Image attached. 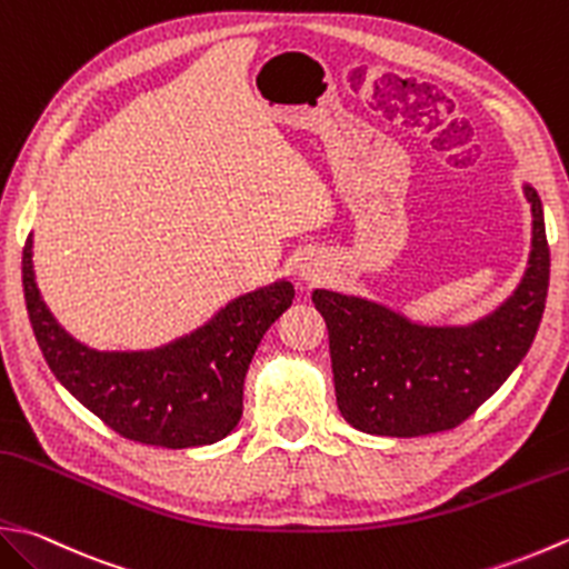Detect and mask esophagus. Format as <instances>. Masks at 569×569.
Masks as SVG:
<instances>
[{
    "label": "esophagus",
    "mask_w": 569,
    "mask_h": 569,
    "mask_svg": "<svg viewBox=\"0 0 569 569\" xmlns=\"http://www.w3.org/2000/svg\"><path fill=\"white\" fill-rule=\"evenodd\" d=\"M298 278L306 283H316L322 278V263L318 259H303L298 266Z\"/></svg>",
    "instance_id": "esophagus-1"
}]
</instances>
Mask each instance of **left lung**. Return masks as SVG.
Returning a JSON list of instances; mask_svg holds the SVG:
<instances>
[{"instance_id": "left-lung-1", "label": "left lung", "mask_w": 569, "mask_h": 569, "mask_svg": "<svg viewBox=\"0 0 569 569\" xmlns=\"http://www.w3.org/2000/svg\"><path fill=\"white\" fill-rule=\"evenodd\" d=\"M532 231L513 293L469 322L417 320L382 300L316 288L328 326L338 409L375 437H421L461 425L526 358L550 281V249L538 189L528 180Z\"/></svg>"}]
</instances>
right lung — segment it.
<instances>
[{
    "mask_svg": "<svg viewBox=\"0 0 569 569\" xmlns=\"http://www.w3.org/2000/svg\"><path fill=\"white\" fill-rule=\"evenodd\" d=\"M29 233L21 283L43 360L88 411L130 441L162 449L217 443L239 425L243 380L263 332L293 303L278 278L221 306L204 326L148 350H96L76 340L41 298Z\"/></svg>",
    "mask_w": 569,
    "mask_h": 569,
    "instance_id": "obj_1",
    "label": "right lung"
}]
</instances>
